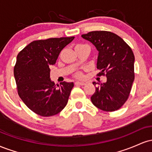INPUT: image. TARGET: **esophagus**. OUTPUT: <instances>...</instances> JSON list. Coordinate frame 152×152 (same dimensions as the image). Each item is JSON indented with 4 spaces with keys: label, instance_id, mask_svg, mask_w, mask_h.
Returning <instances> with one entry per match:
<instances>
[{
    "label": "esophagus",
    "instance_id": "1",
    "mask_svg": "<svg viewBox=\"0 0 152 152\" xmlns=\"http://www.w3.org/2000/svg\"><path fill=\"white\" fill-rule=\"evenodd\" d=\"M75 84L76 85H80V86H84L86 83H84V82H80V81H76V83H75Z\"/></svg>",
    "mask_w": 152,
    "mask_h": 152
}]
</instances>
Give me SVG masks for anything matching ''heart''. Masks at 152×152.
<instances>
[{
	"instance_id": "obj_1",
	"label": "heart",
	"mask_w": 152,
	"mask_h": 152,
	"mask_svg": "<svg viewBox=\"0 0 152 152\" xmlns=\"http://www.w3.org/2000/svg\"><path fill=\"white\" fill-rule=\"evenodd\" d=\"M81 45V44H79ZM79 45H77V46H79ZM75 76H76V78H81L83 77V74H82L81 72H80V71H78V72H76V74H75Z\"/></svg>"
}]
</instances>
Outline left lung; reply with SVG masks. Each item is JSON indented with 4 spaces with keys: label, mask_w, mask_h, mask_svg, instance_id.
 <instances>
[{
    "label": "left lung",
    "mask_w": 152,
    "mask_h": 152,
    "mask_svg": "<svg viewBox=\"0 0 152 152\" xmlns=\"http://www.w3.org/2000/svg\"><path fill=\"white\" fill-rule=\"evenodd\" d=\"M99 50L97 76H106L91 97L95 106L104 111L119 109L128 99L134 80V55L131 47L118 35L96 31L81 35ZM96 85V82H94Z\"/></svg>",
    "instance_id": "8db88e82"
}]
</instances>
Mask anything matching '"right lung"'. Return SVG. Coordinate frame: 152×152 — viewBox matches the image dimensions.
I'll use <instances>...</instances> for the list:
<instances>
[{
  "label": "right lung",
  "instance_id": "add662e5",
  "mask_svg": "<svg viewBox=\"0 0 152 152\" xmlns=\"http://www.w3.org/2000/svg\"><path fill=\"white\" fill-rule=\"evenodd\" d=\"M72 37L36 40L19 52L13 69L18 96L28 109L39 116H54L64 109L74 83L50 81V65L56 62Z\"/></svg>",
  "mask_w": 152,
  "mask_h": 152
}]
</instances>
